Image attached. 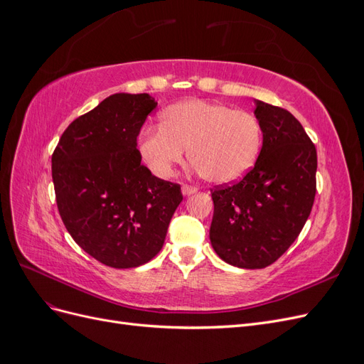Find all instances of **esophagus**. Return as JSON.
I'll list each match as a JSON object with an SVG mask.
<instances>
[{
	"label": "esophagus",
	"instance_id": "esophagus-1",
	"mask_svg": "<svg viewBox=\"0 0 364 364\" xmlns=\"http://www.w3.org/2000/svg\"><path fill=\"white\" fill-rule=\"evenodd\" d=\"M196 191H197V188H196V186H193V185H188V183H183L182 185V193L185 196H190V194H193Z\"/></svg>",
	"mask_w": 364,
	"mask_h": 364
}]
</instances>
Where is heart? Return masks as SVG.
Segmentation results:
<instances>
[{
    "instance_id": "obj_1",
    "label": "heart",
    "mask_w": 364,
    "mask_h": 364,
    "mask_svg": "<svg viewBox=\"0 0 364 364\" xmlns=\"http://www.w3.org/2000/svg\"><path fill=\"white\" fill-rule=\"evenodd\" d=\"M262 146L258 118L223 103L182 102L164 112L162 124L141 134L139 150L150 170L168 178L186 156L214 183L240 181L255 165Z\"/></svg>"
}]
</instances>
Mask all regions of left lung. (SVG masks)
Returning <instances> with one entry per match:
<instances>
[{"label":"left lung","instance_id":"obj_1","mask_svg":"<svg viewBox=\"0 0 364 364\" xmlns=\"http://www.w3.org/2000/svg\"><path fill=\"white\" fill-rule=\"evenodd\" d=\"M262 149L234 183L211 188L209 238L217 255L241 269H264L287 250L311 213L317 151L289 111L257 102Z\"/></svg>","mask_w":364,"mask_h":364}]
</instances>
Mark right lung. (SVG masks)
I'll return each instance as SVG.
<instances>
[{"instance_id": "1", "label": "right lung", "mask_w": 364, "mask_h": 364, "mask_svg": "<svg viewBox=\"0 0 364 364\" xmlns=\"http://www.w3.org/2000/svg\"><path fill=\"white\" fill-rule=\"evenodd\" d=\"M158 102L114 94L65 129L51 156L62 222L92 258L138 267L161 250L183 196L141 164L136 136Z\"/></svg>"}]
</instances>
